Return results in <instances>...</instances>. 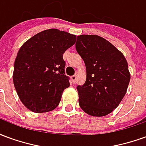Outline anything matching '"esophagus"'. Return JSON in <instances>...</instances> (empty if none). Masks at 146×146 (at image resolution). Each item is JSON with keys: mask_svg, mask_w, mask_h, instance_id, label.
<instances>
[{"mask_svg": "<svg viewBox=\"0 0 146 146\" xmlns=\"http://www.w3.org/2000/svg\"><path fill=\"white\" fill-rule=\"evenodd\" d=\"M71 79H72V81H73V84H75V83H76V75H73V76H71Z\"/></svg>", "mask_w": 146, "mask_h": 146, "instance_id": "34e87169", "label": "esophagus"}]
</instances>
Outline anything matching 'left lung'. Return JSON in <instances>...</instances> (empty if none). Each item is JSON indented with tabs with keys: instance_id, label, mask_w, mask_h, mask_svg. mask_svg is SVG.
Segmentation results:
<instances>
[{
	"instance_id": "8db88e82",
	"label": "left lung",
	"mask_w": 146,
	"mask_h": 146,
	"mask_svg": "<svg viewBox=\"0 0 146 146\" xmlns=\"http://www.w3.org/2000/svg\"><path fill=\"white\" fill-rule=\"evenodd\" d=\"M76 49L87 70L85 83L76 87L80 106L91 116H106L119 106L127 92L131 75L125 57L97 35L77 36Z\"/></svg>"
}]
</instances>
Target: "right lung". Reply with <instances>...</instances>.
<instances>
[{
  "instance_id": "right-lung-1",
  "label": "right lung",
  "mask_w": 146,
  "mask_h": 146,
  "mask_svg": "<svg viewBox=\"0 0 146 146\" xmlns=\"http://www.w3.org/2000/svg\"><path fill=\"white\" fill-rule=\"evenodd\" d=\"M75 41V35L50 29L32 36L20 48L13 82L21 102L30 111L46 113L58 106L62 92L70 87L63 53Z\"/></svg>"
}]
</instances>
